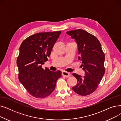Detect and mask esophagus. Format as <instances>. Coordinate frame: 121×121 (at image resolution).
<instances>
[{"mask_svg":"<svg viewBox=\"0 0 121 121\" xmlns=\"http://www.w3.org/2000/svg\"><path fill=\"white\" fill-rule=\"evenodd\" d=\"M62 75L64 76V77H66V78H69L71 76V74L69 72H63L62 73Z\"/></svg>","mask_w":121,"mask_h":121,"instance_id":"1","label":"esophagus"}]
</instances>
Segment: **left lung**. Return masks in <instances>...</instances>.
Wrapping results in <instances>:
<instances>
[{"instance_id": "1", "label": "left lung", "mask_w": 121, "mask_h": 121, "mask_svg": "<svg viewBox=\"0 0 121 121\" xmlns=\"http://www.w3.org/2000/svg\"><path fill=\"white\" fill-rule=\"evenodd\" d=\"M66 33L74 39L78 43V59L81 60L85 76L73 73L77 79V85L73 91L81 96H87L96 91L105 72V55L97 38L85 30L78 29L67 31Z\"/></svg>"}]
</instances>
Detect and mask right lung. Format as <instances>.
I'll return each instance as SVG.
<instances>
[{
    "mask_svg": "<svg viewBox=\"0 0 121 121\" xmlns=\"http://www.w3.org/2000/svg\"><path fill=\"white\" fill-rule=\"evenodd\" d=\"M61 31L38 33L25 39L20 47L17 59L18 77L21 83L32 96L36 98L48 97L54 90L61 72L43 69Z\"/></svg>",
    "mask_w": 121,
    "mask_h": 121,
    "instance_id": "add662e5",
    "label": "right lung"
}]
</instances>
